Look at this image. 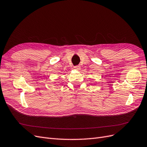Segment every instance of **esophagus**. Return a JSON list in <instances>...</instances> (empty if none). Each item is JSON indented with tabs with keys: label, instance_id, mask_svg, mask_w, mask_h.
I'll return each instance as SVG.
<instances>
[{
	"label": "esophagus",
	"instance_id": "34e87169",
	"mask_svg": "<svg viewBox=\"0 0 147 147\" xmlns=\"http://www.w3.org/2000/svg\"><path fill=\"white\" fill-rule=\"evenodd\" d=\"M74 69L75 70H80V69H81V67L80 66H76L74 67Z\"/></svg>",
	"mask_w": 147,
	"mask_h": 147
}]
</instances>
